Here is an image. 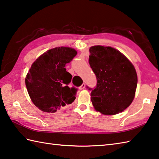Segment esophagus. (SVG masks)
<instances>
[{"label": "esophagus", "instance_id": "esophagus-1", "mask_svg": "<svg viewBox=\"0 0 159 159\" xmlns=\"http://www.w3.org/2000/svg\"><path fill=\"white\" fill-rule=\"evenodd\" d=\"M85 84L84 83H83V84L80 85V89H85Z\"/></svg>", "mask_w": 159, "mask_h": 159}]
</instances>
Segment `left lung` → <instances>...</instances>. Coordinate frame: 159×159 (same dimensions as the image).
I'll use <instances>...</instances> for the list:
<instances>
[{
    "instance_id": "8db88e82",
    "label": "left lung",
    "mask_w": 159,
    "mask_h": 159,
    "mask_svg": "<svg viewBox=\"0 0 159 159\" xmlns=\"http://www.w3.org/2000/svg\"><path fill=\"white\" fill-rule=\"evenodd\" d=\"M89 63L96 75L97 84L91 92L92 105L97 111L107 115L120 113L134 99L138 76L127 57L111 47L89 48Z\"/></svg>"
}]
</instances>
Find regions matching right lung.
<instances>
[{
	"instance_id": "obj_1",
	"label": "right lung",
	"mask_w": 159,
	"mask_h": 159,
	"mask_svg": "<svg viewBox=\"0 0 159 159\" xmlns=\"http://www.w3.org/2000/svg\"><path fill=\"white\" fill-rule=\"evenodd\" d=\"M70 47H56L41 55L26 75L25 82L32 102L46 112H56L76 99L77 89L70 88L71 74L65 65L76 56Z\"/></svg>"
}]
</instances>
